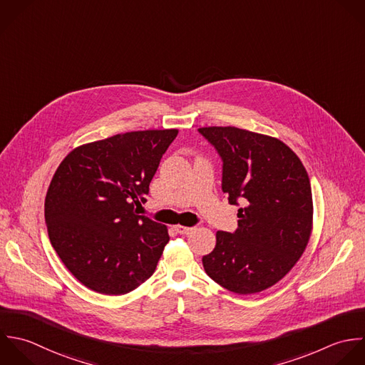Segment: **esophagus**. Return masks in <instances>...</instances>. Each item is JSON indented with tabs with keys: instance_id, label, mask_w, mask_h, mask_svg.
<instances>
[{
	"instance_id": "obj_1",
	"label": "esophagus",
	"mask_w": 365,
	"mask_h": 365,
	"mask_svg": "<svg viewBox=\"0 0 365 365\" xmlns=\"http://www.w3.org/2000/svg\"><path fill=\"white\" fill-rule=\"evenodd\" d=\"M175 230H176L179 235H189V233L193 230V227H186V226L176 225V226H175Z\"/></svg>"
}]
</instances>
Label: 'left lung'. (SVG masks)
Returning <instances> with one entry per match:
<instances>
[{
    "label": "left lung",
    "mask_w": 365,
    "mask_h": 365,
    "mask_svg": "<svg viewBox=\"0 0 365 365\" xmlns=\"http://www.w3.org/2000/svg\"><path fill=\"white\" fill-rule=\"evenodd\" d=\"M199 132L223 160L222 190L237 212L235 233L217 232L216 247L203 256L207 276L237 294L260 293L299 262L313 229L310 179L299 156L280 139L209 126Z\"/></svg>",
    "instance_id": "obj_1"
}]
</instances>
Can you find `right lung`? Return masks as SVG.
I'll return each mask as SVG.
<instances>
[{"label":"right lung","instance_id":"right-lung-1","mask_svg":"<svg viewBox=\"0 0 365 365\" xmlns=\"http://www.w3.org/2000/svg\"><path fill=\"white\" fill-rule=\"evenodd\" d=\"M178 129L119 133L75 148L45 197L49 240L85 287L126 294L155 272L168 227L136 215Z\"/></svg>","mask_w":365,"mask_h":365}]
</instances>
